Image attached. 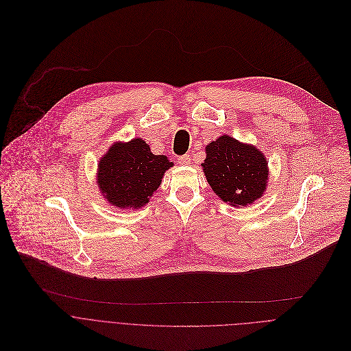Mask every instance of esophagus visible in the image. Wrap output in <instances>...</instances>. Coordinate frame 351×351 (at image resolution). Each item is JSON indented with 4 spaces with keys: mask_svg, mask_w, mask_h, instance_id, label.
Instances as JSON below:
<instances>
[{
    "mask_svg": "<svg viewBox=\"0 0 351 351\" xmlns=\"http://www.w3.org/2000/svg\"><path fill=\"white\" fill-rule=\"evenodd\" d=\"M192 162V158H191V155H182V156H180L178 158V163L180 165H189Z\"/></svg>",
    "mask_w": 351,
    "mask_h": 351,
    "instance_id": "obj_1",
    "label": "esophagus"
}]
</instances>
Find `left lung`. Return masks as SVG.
Listing matches in <instances>:
<instances>
[{
    "label": "left lung",
    "mask_w": 351,
    "mask_h": 351,
    "mask_svg": "<svg viewBox=\"0 0 351 351\" xmlns=\"http://www.w3.org/2000/svg\"><path fill=\"white\" fill-rule=\"evenodd\" d=\"M202 167L216 195L232 206L253 203L267 186L268 169L263 154L228 135L206 147Z\"/></svg>",
    "instance_id": "left-lung-1"
}]
</instances>
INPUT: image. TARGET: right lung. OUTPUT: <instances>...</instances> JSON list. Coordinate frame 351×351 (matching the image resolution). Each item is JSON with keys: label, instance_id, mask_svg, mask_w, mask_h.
Segmentation results:
<instances>
[{"label": "right lung", "instance_id": "right-lung-1", "mask_svg": "<svg viewBox=\"0 0 351 351\" xmlns=\"http://www.w3.org/2000/svg\"><path fill=\"white\" fill-rule=\"evenodd\" d=\"M173 166L163 155H154L143 138L117 143L99 160L98 185L106 200L117 207H141L162 184Z\"/></svg>", "mask_w": 351, "mask_h": 351}]
</instances>
